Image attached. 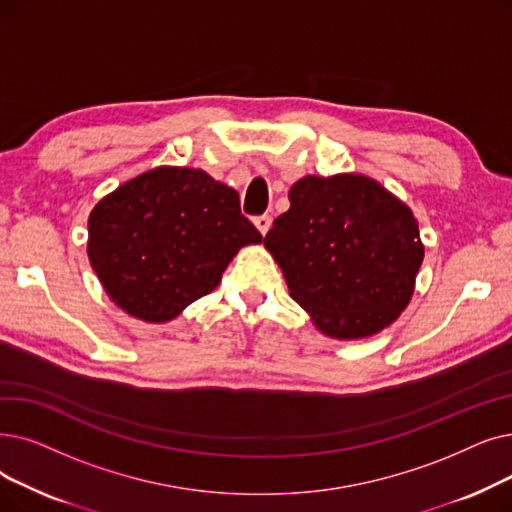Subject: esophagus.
Segmentation results:
<instances>
[{
    "instance_id": "esophagus-1",
    "label": "esophagus",
    "mask_w": 512,
    "mask_h": 512,
    "mask_svg": "<svg viewBox=\"0 0 512 512\" xmlns=\"http://www.w3.org/2000/svg\"><path fill=\"white\" fill-rule=\"evenodd\" d=\"M253 224H255V228L265 236V234H268L270 226H272V217H270V215H257V217L253 219Z\"/></svg>"
}]
</instances>
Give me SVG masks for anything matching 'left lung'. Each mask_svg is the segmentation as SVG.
<instances>
[{
    "instance_id": "1",
    "label": "left lung",
    "mask_w": 512,
    "mask_h": 512,
    "mask_svg": "<svg viewBox=\"0 0 512 512\" xmlns=\"http://www.w3.org/2000/svg\"><path fill=\"white\" fill-rule=\"evenodd\" d=\"M263 242L328 337L362 339L408 305L425 257L412 211L364 175H307Z\"/></svg>"
}]
</instances>
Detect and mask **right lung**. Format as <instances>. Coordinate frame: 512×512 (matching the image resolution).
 I'll list each match as a JSON object with an SVG mask.
<instances>
[{
  "label": "right lung",
  "mask_w": 512,
  "mask_h": 512,
  "mask_svg": "<svg viewBox=\"0 0 512 512\" xmlns=\"http://www.w3.org/2000/svg\"><path fill=\"white\" fill-rule=\"evenodd\" d=\"M257 242L236 190L201 169L159 167L94 207L87 253L129 316L167 322L209 295L238 249Z\"/></svg>",
  "instance_id": "add662e5"
}]
</instances>
